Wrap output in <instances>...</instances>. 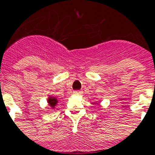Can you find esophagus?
I'll return each mask as SVG.
<instances>
[{"instance_id":"34e87169","label":"esophagus","mask_w":155,"mask_h":155,"mask_svg":"<svg viewBox=\"0 0 155 155\" xmlns=\"http://www.w3.org/2000/svg\"><path fill=\"white\" fill-rule=\"evenodd\" d=\"M82 93H83L82 91H73V94L75 95H80Z\"/></svg>"}]
</instances>
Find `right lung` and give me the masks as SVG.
Returning <instances> with one entry per match:
<instances>
[{
    "instance_id": "1",
    "label": "right lung",
    "mask_w": 155,
    "mask_h": 155,
    "mask_svg": "<svg viewBox=\"0 0 155 155\" xmlns=\"http://www.w3.org/2000/svg\"><path fill=\"white\" fill-rule=\"evenodd\" d=\"M47 102L49 104V106L52 108V109H54L55 106H57V104L58 102V98L56 97H53V96H49L47 99Z\"/></svg>"
}]
</instances>
